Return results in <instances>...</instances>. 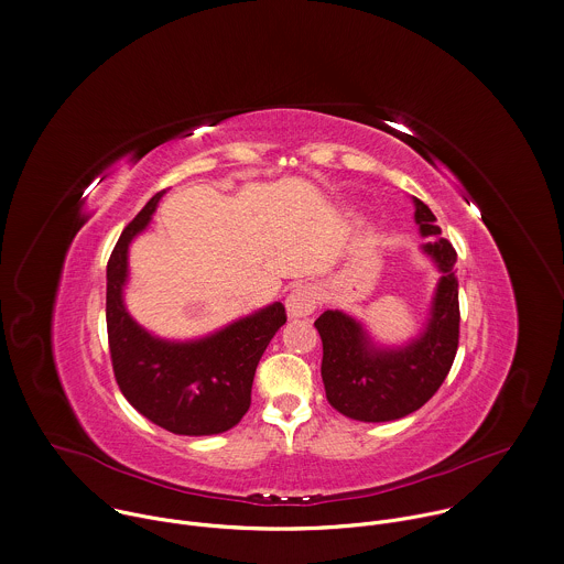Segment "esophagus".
<instances>
[{"mask_svg": "<svg viewBox=\"0 0 564 564\" xmlns=\"http://www.w3.org/2000/svg\"><path fill=\"white\" fill-rule=\"evenodd\" d=\"M321 303V294L314 285L305 283V285H296L288 299H285V307H288V316L290 318H303L310 316Z\"/></svg>", "mask_w": 564, "mask_h": 564, "instance_id": "34e87169", "label": "esophagus"}]
</instances>
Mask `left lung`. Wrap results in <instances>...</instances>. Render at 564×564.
<instances>
[{"label":"left lung","mask_w":564,"mask_h":564,"mask_svg":"<svg viewBox=\"0 0 564 564\" xmlns=\"http://www.w3.org/2000/svg\"><path fill=\"white\" fill-rule=\"evenodd\" d=\"M414 206L421 235L432 237L423 252L443 274L423 334L405 347L383 349L369 340L358 321L338 310H327L314 321L323 340L325 397L336 412L354 421L386 423L421 410L438 392L456 358L460 334L456 250L438 237L434 213L416 197Z\"/></svg>","instance_id":"8db88e82"}]
</instances>
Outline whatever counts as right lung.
Segmentation results:
<instances>
[{"mask_svg": "<svg viewBox=\"0 0 564 564\" xmlns=\"http://www.w3.org/2000/svg\"><path fill=\"white\" fill-rule=\"evenodd\" d=\"M156 193L121 232L106 270V323L115 379L128 403L154 425L181 436H210L235 427L250 410L257 365L288 321L272 303L199 340H163L145 332L123 305L128 246L145 230Z\"/></svg>", "mask_w": 564, "mask_h": 564, "instance_id": "obj_1", "label": "right lung"}]
</instances>
